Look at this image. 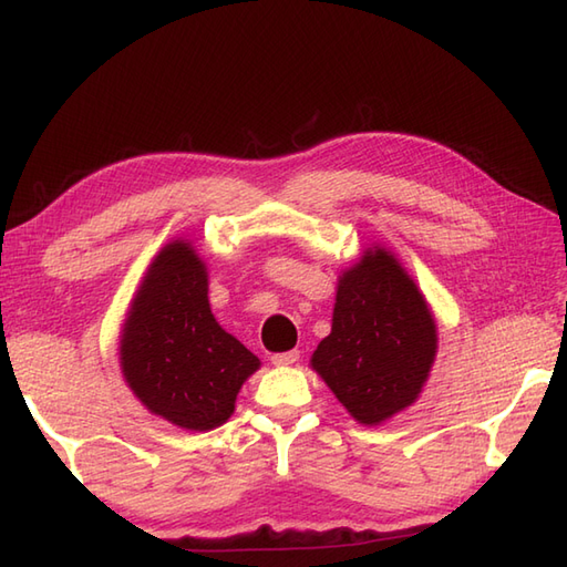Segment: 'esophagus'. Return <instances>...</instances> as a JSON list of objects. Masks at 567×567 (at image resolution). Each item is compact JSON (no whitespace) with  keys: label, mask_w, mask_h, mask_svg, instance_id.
Listing matches in <instances>:
<instances>
[{"label":"esophagus","mask_w":567,"mask_h":567,"mask_svg":"<svg viewBox=\"0 0 567 567\" xmlns=\"http://www.w3.org/2000/svg\"><path fill=\"white\" fill-rule=\"evenodd\" d=\"M270 361L275 367H292L299 361V352L297 350H289V352H280V354H272Z\"/></svg>","instance_id":"esophagus-1"}]
</instances>
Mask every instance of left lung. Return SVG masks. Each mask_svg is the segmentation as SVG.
<instances>
[{
	"label": "left lung",
	"mask_w": 567,
	"mask_h": 567,
	"mask_svg": "<svg viewBox=\"0 0 567 567\" xmlns=\"http://www.w3.org/2000/svg\"><path fill=\"white\" fill-rule=\"evenodd\" d=\"M435 340L414 280L385 249H375L340 278L332 330L311 367L357 422L373 426L422 393Z\"/></svg>",
	"instance_id": "left-lung-1"
}]
</instances>
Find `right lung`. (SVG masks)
Here are the masks:
<instances>
[{
    "label": "right lung",
    "mask_w": 567,
    "mask_h": 567,
    "mask_svg": "<svg viewBox=\"0 0 567 567\" xmlns=\"http://www.w3.org/2000/svg\"><path fill=\"white\" fill-rule=\"evenodd\" d=\"M120 354L124 379L145 408L192 431L225 424L241 383L260 367L217 326L206 264L186 241L167 244L145 272Z\"/></svg>",
    "instance_id": "right-lung-1"
}]
</instances>
